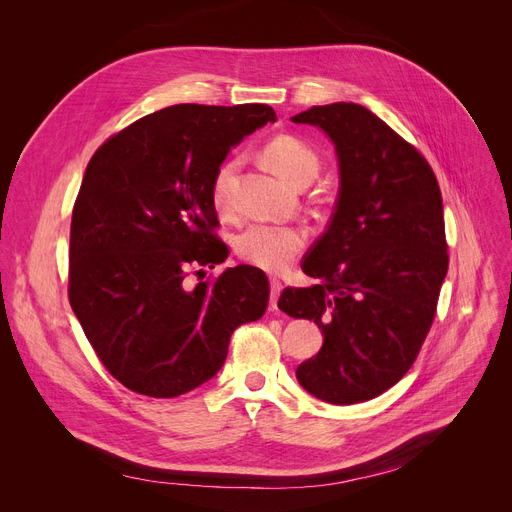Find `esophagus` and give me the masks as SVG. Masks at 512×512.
<instances>
[{
    "instance_id": "1",
    "label": "esophagus",
    "mask_w": 512,
    "mask_h": 512,
    "mask_svg": "<svg viewBox=\"0 0 512 512\" xmlns=\"http://www.w3.org/2000/svg\"><path fill=\"white\" fill-rule=\"evenodd\" d=\"M280 292H282V282L276 280V278H272V280H270V305H272V309H276Z\"/></svg>"
}]
</instances>
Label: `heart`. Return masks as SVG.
I'll use <instances>...</instances> for the list:
<instances>
[{
	"mask_svg": "<svg viewBox=\"0 0 512 512\" xmlns=\"http://www.w3.org/2000/svg\"><path fill=\"white\" fill-rule=\"evenodd\" d=\"M265 164L294 186H307L319 172L317 151L294 134H278L261 151ZM238 172V159H226L211 182V199L220 211L230 207L232 180ZM307 245V234L294 226L251 224L236 236L238 259L265 272H284Z\"/></svg>",
	"mask_w": 512,
	"mask_h": 512,
	"instance_id": "obj_1",
	"label": "heart"
}]
</instances>
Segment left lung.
<instances>
[{"label": "left lung", "mask_w": 512, "mask_h": 512, "mask_svg": "<svg viewBox=\"0 0 512 512\" xmlns=\"http://www.w3.org/2000/svg\"><path fill=\"white\" fill-rule=\"evenodd\" d=\"M292 122L334 141L340 193L303 261L319 284L284 288L278 307L324 332L321 351L297 369L299 384L355 405L411 369L434 324L448 272L440 184L417 147L363 105H313Z\"/></svg>", "instance_id": "1"}]
</instances>
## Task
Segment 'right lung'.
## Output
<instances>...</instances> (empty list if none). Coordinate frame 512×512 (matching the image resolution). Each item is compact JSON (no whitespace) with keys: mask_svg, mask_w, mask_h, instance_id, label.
I'll return each mask as SVG.
<instances>
[{"mask_svg":"<svg viewBox=\"0 0 512 512\" xmlns=\"http://www.w3.org/2000/svg\"><path fill=\"white\" fill-rule=\"evenodd\" d=\"M274 120L263 103H180L93 153L72 209L68 299L95 355L128 390H195L224 365L232 332L265 313L270 282L257 267H228L197 286L188 274L226 261L213 176L230 147Z\"/></svg>","mask_w":512,"mask_h":512,"instance_id":"1","label":"right lung"}]
</instances>
